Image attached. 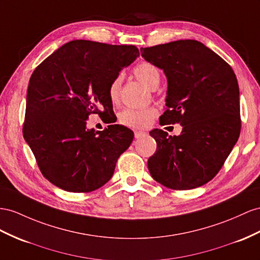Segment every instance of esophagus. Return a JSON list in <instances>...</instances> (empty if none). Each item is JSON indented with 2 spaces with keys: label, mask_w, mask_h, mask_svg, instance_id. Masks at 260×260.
I'll use <instances>...</instances> for the list:
<instances>
[{
  "label": "esophagus",
  "mask_w": 260,
  "mask_h": 260,
  "mask_svg": "<svg viewBox=\"0 0 260 260\" xmlns=\"http://www.w3.org/2000/svg\"><path fill=\"white\" fill-rule=\"evenodd\" d=\"M146 134L143 131H135V138H141Z\"/></svg>",
  "instance_id": "1"
}]
</instances>
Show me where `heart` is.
I'll return each mask as SVG.
<instances>
[{
  "mask_svg": "<svg viewBox=\"0 0 260 260\" xmlns=\"http://www.w3.org/2000/svg\"><path fill=\"white\" fill-rule=\"evenodd\" d=\"M134 75L144 85L150 90H155L160 83V71L157 67L148 61L138 63L134 69ZM122 78L116 77L109 86V96L112 103H116L119 98V88H121ZM156 115L154 109H125L118 115L121 124L131 128H144L149 124Z\"/></svg>",
  "mask_w": 260,
  "mask_h": 260,
  "instance_id": "obj_1",
  "label": "heart"
}]
</instances>
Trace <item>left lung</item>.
<instances>
[{"mask_svg": "<svg viewBox=\"0 0 260 260\" xmlns=\"http://www.w3.org/2000/svg\"><path fill=\"white\" fill-rule=\"evenodd\" d=\"M164 70L168 88L160 124L179 123L181 134L149 132L157 150L148 159L151 177L175 190L205 184L222 168L241 133L239 88L231 66L198 41L141 48Z\"/></svg>", "mask_w": 260, "mask_h": 260, "instance_id": "obj_1", "label": "left lung"}]
</instances>
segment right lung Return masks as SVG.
<instances>
[{
  "label": "right lung",
  "instance_id": "add662e5",
  "mask_svg": "<svg viewBox=\"0 0 260 260\" xmlns=\"http://www.w3.org/2000/svg\"><path fill=\"white\" fill-rule=\"evenodd\" d=\"M139 56L135 46L72 41L46 58L29 79L23 135L46 179L69 192L101 188L134 133L113 124L111 82ZM99 114L108 129L86 127Z\"/></svg>",
  "mask_w": 260,
  "mask_h": 260
}]
</instances>
